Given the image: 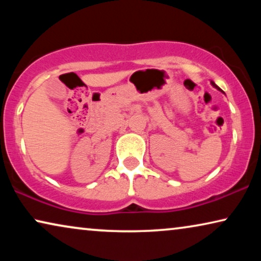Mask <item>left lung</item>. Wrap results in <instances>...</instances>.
Instances as JSON below:
<instances>
[{
    "label": "left lung",
    "mask_w": 261,
    "mask_h": 261,
    "mask_svg": "<svg viewBox=\"0 0 261 261\" xmlns=\"http://www.w3.org/2000/svg\"><path fill=\"white\" fill-rule=\"evenodd\" d=\"M210 83H212V85H213V87H214V88H216V89H217V90H220V91H222V90H221V89H220V88H219V87H217V85H216V84H215V83H214V82H213V81H210Z\"/></svg>",
    "instance_id": "1"
}]
</instances>
